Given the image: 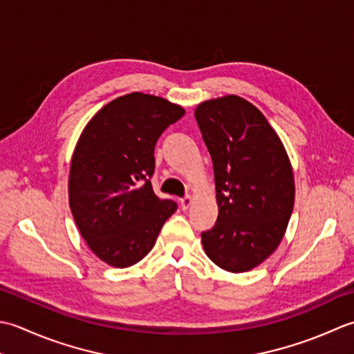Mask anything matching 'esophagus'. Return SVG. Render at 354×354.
<instances>
[{"label": "esophagus", "mask_w": 354, "mask_h": 354, "mask_svg": "<svg viewBox=\"0 0 354 354\" xmlns=\"http://www.w3.org/2000/svg\"><path fill=\"white\" fill-rule=\"evenodd\" d=\"M191 205H192V198L191 197H185V198L180 200V206H182L183 211H186V209H189Z\"/></svg>", "instance_id": "34e87169"}]
</instances>
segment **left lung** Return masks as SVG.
<instances>
[{"instance_id":"1","label":"left lung","mask_w":354,"mask_h":354,"mask_svg":"<svg viewBox=\"0 0 354 354\" xmlns=\"http://www.w3.org/2000/svg\"><path fill=\"white\" fill-rule=\"evenodd\" d=\"M196 119L214 165L218 217L201 234L206 255L232 273L268 259L286 234L295 178L283 142L264 114L235 95L197 105Z\"/></svg>"}]
</instances>
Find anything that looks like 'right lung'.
<instances>
[{
  "label": "right lung",
  "instance_id": "add662e5",
  "mask_svg": "<svg viewBox=\"0 0 354 354\" xmlns=\"http://www.w3.org/2000/svg\"><path fill=\"white\" fill-rule=\"evenodd\" d=\"M183 114V106L134 91L100 108L79 136L68 203L86 246L108 266L129 268L145 258L176 212L149 178L157 139Z\"/></svg>",
  "mask_w": 354,
  "mask_h": 354
}]
</instances>
